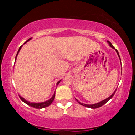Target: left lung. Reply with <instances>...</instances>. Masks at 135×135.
Wrapping results in <instances>:
<instances>
[{"label": "left lung", "mask_w": 135, "mask_h": 135, "mask_svg": "<svg viewBox=\"0 0 135 135\" xmlns=\"http://www.w3.org/2000/svg\"><path fill=\"white\" fill-rule=\"evenodd\" d=\"M108 44H109L110 46L111 47H112V48H114V49H115V47H114V46H112V44H111V42H110L108 41ZM115 51H116V52H117V55H118L119 57V58H120V56H119V52H118V51H117V49H115ZM116 90H117V89H116ZM116 90H115V91H114V93H113V94H112V95L110 96V97H108V98H107V99H105V100H103V101H102V102H99V103H95V104H93V105H87V104H84V103H80V102H78V101H77H77L79 102V104H80V105H83V106H84V107H88V108H99V107H100L103 106V105L105 104V103H106L108 101H109V100H110V99L112 98L113 97H114V94H115V93Z\"/></svg>", "instance_id": "obj_1"}]
</instances>
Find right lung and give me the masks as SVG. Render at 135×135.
<instances>
[{"label": "right lung", "mask_w": 135, "mask_h": 135, "mask_svg": "<svg viewBox=\"0 0 135 135\" xmlns=\"http://www.w3.org/2000/svg\"><path fill=\"white\" fill-rule=\"evenodd\" d=\"M30 39H31V38H29V39H28L27 41H26V42H28V41H29V40H30ZM26 42H25V43H26ZM25 43H24V44H25ZM21 47H22V46H20V48H19V50H18V52H17L16 56V58H15V60H16V57H17V55H18V52H19L20 50V49H21ZM60 82V81H59V82H58V83H57V84H58ZM55 93H54L53 96H52V97L50 99V100H47V101H46V102H42V103H30V102H28V101H27V100H25V99L23 98L20 97V99H21V100H22V101H23V102H25V103L26 104H27L28 105H29V106L32 107H33V108H42L46 107L49 106V105H50L51 104V103H52V102H53L54 99H55Z\"/></svg>", "instance_id": "right-lung-1"}]
</instances>
